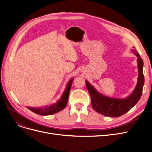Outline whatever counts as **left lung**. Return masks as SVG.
<instances>
[{
	"instance_id": "obj_1",
	"label": "left lung",
	"mask_w": 152,
	"mask_h": 152,
	"mask_svg": "<svg viewBox=\"0 0 152 152\" xmlns=\"http://www.w3.org/2000/svg\"><path fill=\"white\" fill-rule=\"evenodd\" d=\"M133 52L138 57V77L136 88L132 94L126 99H117L109 98L102 95L94 88V87L86 80V86L90 95L91 104L94 110L107 117H118L126 113L136 105L142 96L144 85V75L143 72V62L139 53L133 47Z\"/></svg>"
}]
</instances>
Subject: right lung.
<instances>
[{
    "label": "right lung",
    "instance_id": "right-lung-1",
    "mask_svg": "<svg viewBox=\"0 0 152 152\" xmlns=\"http://www.w3.org/2000/svg\"><path fill=\"white\" fill-rule=\"evenodd\" d=\"M74 81V78L70 80L67 86H66L64 92L60 99L56 104H53L50 106L45 107L44 108H32V107H27L28 110L32 111L35 113L41 115H49L54 113H56L62 110L66 107L67 104L69 96L70 94V90L72 84V82Z\"/></svg>",
    "mask_w": 152,
    "mask_h": 152
}]
</instances>
